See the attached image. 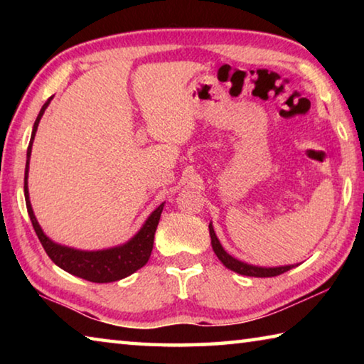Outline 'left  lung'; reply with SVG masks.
Returning <instances> with one entry per match:
<instances>
[{
    "label": "left lung",
    "mask_w": 364,
    "mask_h": 364,
    "mask_svg": "<svg viewBox=\"0 0 364 364\" xmlns=\"http://www.w3.org/2000/svg\"><path fill=\"white\" fill-rule=\"evenodd\" d=\"M208 231H210L213 252L220 258V262L223 263L226 268H230L231 271H236V273H239V274L252 276V278H273V276L282 274L291 268H294V264H286V267H276V268H262V267H254V264H247L244 262H239L237 258L231 257L223 247H221L217 234H215V231H213L212 223L208 225Z\"/></svg>",
    "instance_id": "left-lung-1"
}]
</instances>
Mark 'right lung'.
<instances>
[{
  "label": "right lung",
  "mask_w": 364,
  "mask_h": 364,
  "mask_svg": "<svg viewBox=\"0 0 364 364\" xmlns=\"http://www.w3.org/2000/svg\"><path fill=\"white\" fill-rule=\"evenodd\" d=\"M53 96L43 104L38 117H36L32 138H30V144L27 149V165H26V178H23V193H26V204H27V212L30 215V220H32L33 230L38 236L43 249L46 250L48 257L58 264L59 268H63L67 273L73 276H78V278H83L91 282H114L127 278L134 271L143 268L147 263L152 252L154 245V234H156L160 213L164 210V204L159 205L156 210L151 213V217L146 220L143 228L138 231L136 236H134L132 241L127 244L120 245V247L107 249V250H96V252H83V250H75L70 247H64V245H59L53 242L51 239L46 237V234L36 221L32 205H30L28 199V188H27V175H28V160L30 154H32V144L35 139L36 128H38V123L41 115L45 114L48 104L51 102Z\"/></svg>",
  "instance_id": "1"
}]
</instances>
